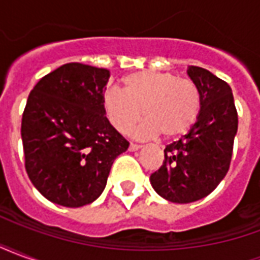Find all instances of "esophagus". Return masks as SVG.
<instances>
[{"instance_id":"obj_1","label":"esophagus","mask_w":260,"mask_h":260,"mask_svg":"<svg viewBox=\"0 0 260 260\" xmlns=\"http://www.w3.org/2000/svg\"><path fill=\"white\" fill-rule=\"evenodd\" d=\"M141 146L139 145H134V143H131L129 145V152H136V150H139Z\"/></svg>"}]
</instances>
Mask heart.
I'll use <instances>...</instances> for the list:
<instances>
[{
    "instance_id": "b5f03b06",
    "label": "heart",
    "mask_w": 260,
    "mask_h": 260,
    "mask_svg": "<svg viewBox=\"0 0 260 260\" xmlns=\"http://www.w3.org/2000/svg\"><path fill=\"white\" fill-rule=\"evenodd\" d=\"M124 91L107 89L102 99L106 117L119 134H128L142 118L136 129L138 139L160 134L173 139L191 129L199 117L202 97L191 79L170 72L141 71L122 79Z\"/></svg>"
}]
</instances>
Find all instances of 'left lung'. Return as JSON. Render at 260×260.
Masks as SVG:
<instances>
[{
  "label": "left lung",
  "mask_w": 260,
  "mask_h": 260,
  "mask_svg": "<svg viewBox=\"0 0 260 260\" xmlns=\"http://www.w3.org/2000/svg\"><path fill=\"white\" fill-rule=\"evenodd\" d=\"M186 74L201 91V113L185 136L166 146L161 167L150 175L153 189L173 203L196 202L216 189L229 171L238 129L231 87L201 67L191 65Z\"/></svg>",
  "instance_id": "left-lung-1"
}]
</instances>
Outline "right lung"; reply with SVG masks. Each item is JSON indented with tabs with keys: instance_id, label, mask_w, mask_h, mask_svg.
I'll use <instances>...</instances> for the list:
<instances>
[{
	"instance_id": "add662e5",
	"label": "right lung",
	"mask_w": 260,
	"mask_h": 260,
	"mask_svg": "<svg viewBox=\"0 0 260 260\" xmlns=\"http://www.w3.org/2000/svg\"><path fill=\"white\" fill-rule=\"evenodd\" d=\"M108 79V69L71 62L29 94L20 129L26 171L37 191L59 206L96 201L114 160L129 146L103 110Z\"/></svg>"
}]
</instances>
